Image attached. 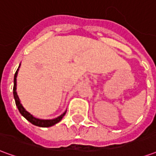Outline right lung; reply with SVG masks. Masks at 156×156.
Returning <instances> with one entry per match:
<instances>
[{"label": "right lung", "mask_w": 156, "mask_h": 156, "mask_svg": "<svg viewBox=\"0 0 156 156\" xmlns=\"http://www.w3.org/2000/svg\"><path fill=\"white\" fill-rule=\"evenodd\" d=\"M20 66H21V63L19 65L18 68L16 72L15 75H14V86H13V95H14V98H15L16 105L18 108L20 114L25 119H27L30 123H32V124H34L36 126H39V127H51L52 125L58 124V122H60L62 120V119L63 118V116L66 114V111L64 113H62L60 116L55 118V119H37V118L34 117L28 111H27L26 108L22 106V105L21 104V101H20V98H19L18 95H17V93H16V77H17V73H18Z\"/></svg>", "instance_id": "right-lung-1"}]
</instances>
